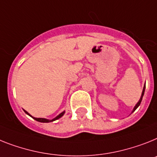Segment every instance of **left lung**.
<instances>
[{
  "mask_svg": "<svg viewBox=\"0 0 157 157\" xmlns=\"http://www.w3.org/2000/svg\"><path fill=\"white\" fill-rule=\"evenodd\" d=\"M144 90H145V85H144V86L143 91H142V94H141V97H140V100H139V101H138V102H137V104H136V105H135V107H134L133 110H132V113H133V112L135 111L136 109H137L138 107H139V106H140V103H141L142 98H143V96H144Z\"/></svg>",
  "mask_w": 157,
  "mask_h": 157,
  "instance_id": "left-lung-1",
  "label": "left lung"
}]
</instances>
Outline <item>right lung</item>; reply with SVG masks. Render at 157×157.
Instances as JSON below:
<instances>
[{
  "mask_svg": "<svg viewBox=\"0 0 157 157\" xmlns=\"http://www.w3.org/2000/svg\"><path fill=\"white\" fill-rule=\"evenodd\" d=\"M24 111H25V113L26 114H28V115H29V116H30V117H33V118L34 120H36V121H39V122H41V123H48V122H52V121H56V120H58L59 118H60V117H63V115H64V113H65V112H64V111L62 112V113H60V114H59V115L57 116V117H55L54 119H52V120H48V119H45V118H36V117H32V116L30 115L29 113H28L27 111H25V110H24Z\"/></svg>",
  "mask_w": 157,
  "mask_h": 157,
  "instance_id": "obj_1",
  "label": "right lung"
}]
</instances>
